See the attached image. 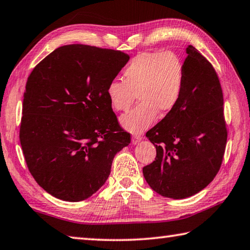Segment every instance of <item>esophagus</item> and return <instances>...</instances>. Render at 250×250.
Here are the masks:
<instances>
[{
    "label": "esophagus",
    "instance_id": "obj_1",
    "mask_svg": "<svg viewBox=\"0 0 250 250\" xmlns=\"http://www.w3.org/2000/svg\"><path fill=\"white\" fill-rule=\"evenodd\" d=\"M143 139V137L141 136V135H134V136L132 137V143L133 145H137V144L141 142Z\"/></svg>",
    "mask_w": 250,
    "mask_h": 250
}]
</instances>
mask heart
<instances>
[{
    "label": "heart",
    "instance_id": "obj_1",
    "mask_svg": "<svg viewBox=\"0 0 250 250\" xmlns=\"http://www.w3.org/2000/svg\"><path fill=\"white\" fill-rule=\"evenodd\" d=\"M124 80L109 81L106 96L115 111H126L136 94L139 104L120 118L126 130L139 134L156 122L158 112L168 114L180 101L185 86V64L172 51L143 52L123 71Z\"/></svg>",
    "mask_w": 250,
    "mask_h": 250
}]
</instances>
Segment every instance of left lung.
<instances>
[{"instance_id": "obj_1", "label": "left lung", "mask_w": 250, "mask_h": 250, "mask_svg": "<svg viewBox=\"0 0 250 250\" xmlns=\"http://www.w3.org/2000/svg\"><path fill=\"white\" fill-rule=\"evenodd\" d=\"M185 86L173 111L148 130L156 147L154 163L143 168L157 193L186 199L202 191L218 172L227 142L220 80L205 57L188 46Z\"/></svg>"}]
</instances>
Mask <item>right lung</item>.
Returning a JSON list of instances; mask_svg holds the SVG:
<instances>
[{
    "mask_svg": "<svg viewBox=\"0 0 250 250\" xmlns=\"http://www.w3.org/2000/svg\"><path fill=\"white\" fill-rule=\"evenodd\" d=\"M128 60L120 50L73 43L57 48L29 74L20 141L29 172L55 198H90L130 143L106 96Z\"/></svg>",
    "mask_w": 250,
    "mask_h": 250,
    "instance_id": "obj_1",
    "label": "right lung"
}]
</instances>
